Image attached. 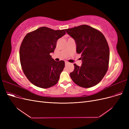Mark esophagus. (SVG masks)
<instances>
[{
	"instance_id": "34e87169",
	"label": "esophagus",
	"mask_w": 129,
	"mask_h": 129,
	"mask_svg": "<svg viewBox=\"0 0 129 129\" xmlns=\"http://www.w3.org/2000/svg\"><path fill=\"white\" fill-rule=\"evenodd\" d=\"M69 64V62H65V65L66 66H67V64Z\"/></svg>"
}]
</instances>
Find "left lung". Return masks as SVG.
<instances>
[{
	"instance_id": "left-lung-1",
	"label": "left lung",
	"mask_w": 129,
	"mask_h": 129,
	"mask_svg": "<svg viewBox=\"0 0 129 129\" xmlns=\"http://www.w3.org/2000/svg\"><path fill=\"white\" fill-rule=\"evenodd\" d=\"M75 41L76 52L81 54L82 64H74L70 76L75 84L83 88L95 86L102 80L109 66V47L100 31L86 25L65 29Z\"/></svg>"
}]
</instances>
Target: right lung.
I'll return each instance as SVG.
<instances>
[{
  "mask_svg": "<svg viewBox=\"0 0 129 129\" xmlns=\"http://www.w3.org/2000/svg\"><path fill=\"white\" fill-rule=\"evenodd\" d=\"M64 29L54 30L41 27L25 37L19 55L23 72L31 83L41 88L55 85L64 67V61L56 62L50 55Z\"/></svg>",
  "mask_w": 129,
  "mask_h": 129,
  "instance_id": "obj_1",
  "label": "right lung"
}]
</instances>
